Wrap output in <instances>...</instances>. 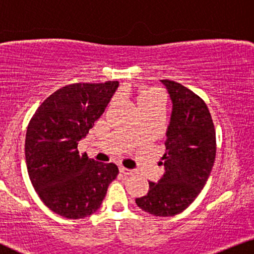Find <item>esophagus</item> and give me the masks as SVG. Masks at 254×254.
Instances as JSON below:
<instances>
[{
    "label": "esophagus",
    "instance_id": "esophagus-1",
    "mask_svg": "<svg viewBox=\"0 0 254 254\" xmlns=\"http://www.w3.org/2000/svg\"><path fill=\"white\" fill-rule=\"evenodd\" d=\"M120 172L123 173L124 176H131L132 173H133V171H132V170L124 168V166H120Z\"/></svg>",
    "mask_w": 254,
    "mask_h": 254
}]
</instances>
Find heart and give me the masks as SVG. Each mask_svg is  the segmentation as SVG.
<instances>
[{"instance_id": "heart-1", "label": "heart", "mask_w": 254, "mask_h": 254, "mask_svg": "<svg viewBox=\"0 0 254 254\" xmlns=\"http://www.w3.org/2000/svg\"><path fill=\"white\" fill-rule=\"evenodd\" d=\"M158 101H161V97L156 91L153 89H145L140 91L137 99V104L138 107H143V106H148L151 104L158 103Z\"/></svg>"}]
</instances>
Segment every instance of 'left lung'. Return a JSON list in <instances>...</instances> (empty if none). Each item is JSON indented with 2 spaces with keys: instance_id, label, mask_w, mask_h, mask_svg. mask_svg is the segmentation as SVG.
<instances>
[{
  "instance_id": "obj_1",
  "label": "left lung",
  "mask_w": 254,
  "mask_h": 254,
  "mask_svg": "<svg viewBox=\"0 0 254 254\" xmlns=\"http://www.w3.org/2000/svg\"><path fill=\"white\" fill-rule=\"evenodd\" d=\"M172 101L166 130L164 175L149 181V190L135 203L156 217H171L190 205L209 179L215 158V131L209 108L192 91L161 79Z\"/></svg>"
}]
</instances>
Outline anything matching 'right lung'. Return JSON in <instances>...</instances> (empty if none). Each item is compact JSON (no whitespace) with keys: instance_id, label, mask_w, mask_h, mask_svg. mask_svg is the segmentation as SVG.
Masks as SVG:
<instances>
[{"instance_id":"obj_1","label":"right lung","mask_w":254,"mask_h":254,"mask_svg":"<svg viewBox=\"0 0 254 254\" xmlns=\"http://www.w3.org/2000/svg\"><path fill=\"white\" fill-rule=\"evenodd\" d=\"M119 85L108 81L64 86L43 101L28 124L25 157L29 179L42 202L62 217L93 214L119 175L114 163L97 162L77 150Z\"/></svg>"}]
</instances>
